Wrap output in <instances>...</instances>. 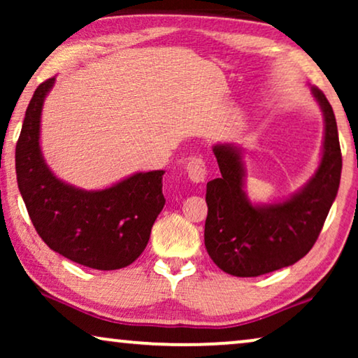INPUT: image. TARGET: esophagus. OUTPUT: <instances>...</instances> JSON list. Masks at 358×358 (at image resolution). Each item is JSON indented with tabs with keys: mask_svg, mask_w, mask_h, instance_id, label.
Masks as SVG:
<instances>
[{
	"mask_svg": "<svg viewBox=\"0 0 358 358\" xmlns=\"http://www.w3.org/2000/svg\"><path fill=\"white\" fill-rule=\"evenodd\" d=\"M185 171H187L189 179L195 184L203 182V180L207 179V166H205V161L200 158V156H192V158L187 161Z\"/></svg>",
	"mask_w": 358,
	"mask_h": 358,
	"instance_id": "34e87169",
	"label": "esophagus"
}]
</instances>
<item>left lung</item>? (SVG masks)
Here are the masks:
<instances>
[{"instance_id": "left-lung-1", "label": "left lung", "mask_w": 358, "mask_h": 358, "mask_svg": "<svg viewBox=\"0 0 358 358\" xmlns=\"http://www.w3.org/2000/svg\"><path fill=\"white\" fill-rule=\"evenodd\" d=\"M313 96L324 115L321 163L305 187L278 203L254 205L244 192L241 150L215 145L222 176L207 184L205 248L223 272L259 277L288 267L315 246L341 182L342 155L334 110L317 87Z\"/></svg>"}]
</instances>
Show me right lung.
<instances>
[{
    "label": "right lung",
    "instance_id": "obj_1",
    "mask_svg": "<svg viewBox=\"0 0 358 358\" xmlns=\"http://www.w3.org/2000/svg\"><path fill=\"white\" fill-rule=\"evenodd\" d=\"M55 78L34 92L16 145L17 187L31 222L53 251L97 271L130 266L164 207V171L136 173L112 187L83 190L48 169L41 151L43 101Z\"/></svg>",
    "mask_w": 358,
    "mask_h": 358
}]
</instances>
